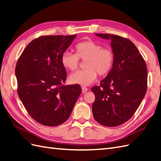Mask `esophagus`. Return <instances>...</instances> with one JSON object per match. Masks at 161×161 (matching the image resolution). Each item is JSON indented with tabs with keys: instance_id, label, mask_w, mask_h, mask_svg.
<instances>
[{
	"instance_id": "obj_1",
	"label": "esophagus",
	"mask_w": 161,
	"mask_h": 161,
	"mask_svg": "<svg viewBox=\"0 0 161 161\" xmlns=\"http://www.w3.org/2000/svg\"><path fill=\"white\" fill-rule=\"evenodd\" d=\"M81 90H82V92H83V93H86L88 90V89L86 87H85V86H82Z\"/></svg>"
}]
</instances>
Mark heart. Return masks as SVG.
<instances>
[{"instance_id":"1","label":"heart","mask_w":161,"mask_h":161,"mask_svg":"<svg viewBox=\"0 0 161 161\" xmlns=\"http://www.w3.org/2000/svg\"><path fill=\"white\" fill-rule=\"evenodd\" d=\"M76 53L64 52L61 56V63L63 67L74 71L79 67L80 59L86 60L85 67L70 75L71 83L81 86H89L96 80L98 73L105 75L112 69L114 54L109 48H103L102 45L92 40L78 43L75 47Z\"/></svg>"}]
</instances>
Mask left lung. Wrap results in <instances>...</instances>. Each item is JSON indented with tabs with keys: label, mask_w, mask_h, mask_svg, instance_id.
Listing matches in <instances>:
<instances>
[{
	"label": "left lung",
	"mask_w": 161,
	"mask_h": 161,
	"mask_svg": "<svg viewBox=\"0 0 161 161\" xmlns=\"http://www.w3.org/2000/svg\"><path fill=\"white\" fill-rule=\"evenodd\" d=\"M111 40L114 62L100 86L91 90L95 95L93 116L101 125L118 126L128 121L138 109L147 90V66L129 39L110 34H95Z\"/></svg>",
	"instance_id": "8db88e82"
}]
</instances>
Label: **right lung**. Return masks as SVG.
<instances>
[{"label":"right lung","instance_id":"1","mask_svg":"<svg viewBox=\"0 0 161 161\" xmlns=\"http://www.w3.org/2000/svg\"><path fill=\"white\" fill-rule=\"evenodd\" d=\"M76 35L43 36L32 40L18 60V94L30 116L55 126L69 118L81 92L80 85H63L67 77L61 56Z\"/></svg>","mask_w":161,"mask_h":161}]
</instances>
